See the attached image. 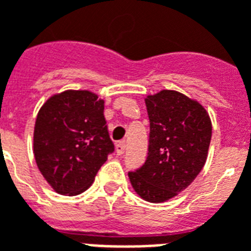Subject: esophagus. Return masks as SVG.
<instances>
[{"label":"esophagus","instance_id":"obj_1","mask_svg":"<svg viewBox=\"0 0 251 251\" xmlns=\"http://www.w3.org/2000/svg\"><path fill=\"white\" fill-rule=\"evenodd\" d=\"M116 153L117 155H122L125 153V142H118L116 145Z\"/></svg>","mask_w":251,"mask_h":251}]
</instances>
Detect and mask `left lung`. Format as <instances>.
I'll use <instances>...</instances> for the list:
<instances>
[{"instance_id": "left-lung-1", "label": "left lung", "mask_w": 251, "mask_h": 251, "mask_svg": "<svg viewBox=\"0 0 251 251\" xmlns=\"http://www.w3.org/2000/svg\"><path fill=\"white\" fill-rule=\"evenodd\" d=\"M145 103L149 153L142 168L129 173V179L141 198L159 203L185 190L205 166L211 121L200 102L176 90L150 94Z\"/></svg>"}]
</instances>
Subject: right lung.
I'll use <instances>...</instances> for the list:
<instances>
[{"mask_svg":"<svg viewBox=\"0 0 251 251\" xmlns=\"http://www.w3.org/2000/svg\"><path fill=\"white\" fill-rule=\"evenodd\" d=\"M114 151L103 116V100L89 90L53 94L41 106L33 134L38 170L62 196L85 192Z\"/></svg>","mask_w":251,"mask_h":251,"instance_id":"add662e5","label":"right lung"}]
</instances>
